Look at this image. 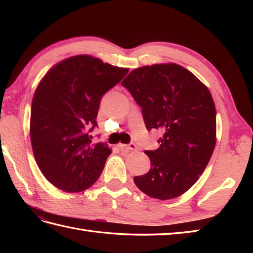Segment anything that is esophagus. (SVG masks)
<instances>
[{
	"label": "esophagus",
	"mask_w": 253,
	"mask_h": 253,
	"mask_svg": "<svg viewBox=\"0 0 253 253\" xmlns=\"http://www.w3.org/2000/svg\"><path fill=\"white\" fill-rule=\"evenodd\" d=\"M118 147L122 148V149H125V150H131V151H135L137 150V146L135 143H129V144H118Z\"/></svg>",
	"instance_id": "obj_1"
}]
</instances>
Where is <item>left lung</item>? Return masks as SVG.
Here are the masks:
<instances>
[{
    "label": "left lung",
    "instance_id": "8db88e82",
    "mask_svg": "<svg viewBox=\"0 0 253 253\" xmlns=\"http://www.w3.org/2000/svg\"><path fill=\"white\" fill-rule=\"evenodd\" d=\"M122 84L141 107L147 129L163 133L160 148L144 151L150 170L133 181L151 198L179 197L196 184L215 148L211 93L195 75L173 63L133 69Z\"/></svg>",
    "mask_w": 253,
    "mask_h": 253
}]
</instances>
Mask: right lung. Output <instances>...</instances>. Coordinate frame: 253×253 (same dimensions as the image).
Wrapping results in <instances>:
<instances>
[{
    "label": "right lung",
    "mask_w": 253,
    "mask_h": 253,
    "mask_svg": "<svg viewBox=\"0 0 253 253\" xmlns=\"http://www.w3.org/2000/svg\"><path fill=\"white\" fill-rule=\"evenodd\" d=\"M128 68L89 55L66 58L42 78L31 104L32 151L42 174L53 186L79 192L92 186L112 150L93 143L102 96L126 76Z\"/></svg>",
    "instance_id": "obj_1"
}]
</instances>
